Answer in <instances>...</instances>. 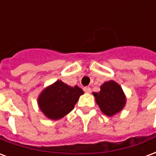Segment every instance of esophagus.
Wrapping results in <instances>:
<instances>
[{"label": "esophagus", "mask_w": 156, "mask_h": 156, "mask_svg": "<svg viewBox=\"0 0 156 156\" xmlns=\"http://www.w3.org/2000/svg\"><path fill=\"white\" fill-rule=\"evenodd\" d=\"M83 90H84L85 93H87V94H90L91 93V88H89V87H85L83 88Z\"/></svg>", "instance_id": "1"}]
</instances>
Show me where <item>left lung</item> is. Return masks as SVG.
Returning <instances> with one entry per match:
<instances>
[{"mask_svg": "<svg viewBox=\"0 0 156 156\" xmlns=\"http://www.w3.org/2000/svg\"><path fill=\"white\" fill-rule=\"evenodd\" d=\"M93 94L100 110L108 117L119 113L126 105V96L123 89L114 80L104 83L100 86V91Z\"/></svg>", "mask_w": 156, "mask_h": 156, "instance_id": "left-lung-1", "label": "left lung"}]
</instances>
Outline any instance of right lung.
Instances as JSON below:
<instances>
[{
	"label": "right lung",
	"instance_id": "1",
	"mask_svg": "<svg viewBox=\"0 0 156 156\" xmlns=\"http://www.w3.org/2000/svg\"><path fill=\"white\" fill-rule=\"evenodd\" d=\"M83 94L77 85L71 87L61 80H57L40 93L37 104L46 117L57 120L69 114Z\"/></svg>",
	"mask_w": 156,
	"mask_h": 156
}]
</instances>
